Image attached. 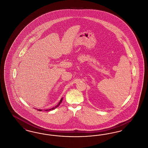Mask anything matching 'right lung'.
I'll return each mask as SVG.
<instances>
[{
    "instance_id": "1",
    "label": "right lung",
    "mask_w": 148,
    "mask_h": 148,
    "mask_svg": "<svg viewBox=\"0 0 148 148\" xmlns=\"http://www.w3.org/2000/svg\"><path fill=\"white\" fill-rule=\"evenodd\" d=\"M63 97H62L61 99H60V100L59 101V103L55 107H54L53 108H49V109H47V110H45V111H51V110H54L55 108H56L57 107H58L59 106V105H60V104L61 103V102H62V100H63ZM38 111H41L42 110L41 109H37Z\"/></svg>"
}]
</instances>
